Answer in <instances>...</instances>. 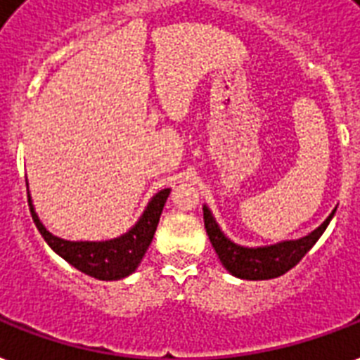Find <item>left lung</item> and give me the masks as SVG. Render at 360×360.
I'll return each instance as SVG.
<instances>
[{"label": "left lung", "instance_id": "left-lung-1", "mask_svg": "<svg viewBox=\"0 0 360 360\" xmlns=\"http://www.w3.org/2000/svg\"><path fill=\"white\" fill-rule=\"evenodd\" d=\"M334 212L336 208L328 214L327 219L317 229H314L302 238L253 248L240 246L231 240L229 236H225L214 218V214L206 205L202 206V218H205V229L212 242V248L216 250L219 261L229 274L240 278V280H272V278H278V276L285 274L287 270L293 269L295 264L310 252L330 224Z\"/></svg>", "mask_w": 360, "mask_h": 360}]
</instances>
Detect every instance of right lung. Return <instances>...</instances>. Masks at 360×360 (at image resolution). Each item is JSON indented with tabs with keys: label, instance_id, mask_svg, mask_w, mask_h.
Segmentation results:
<instances>
[{
	"label": "right lung",
	"instance_id": "1",
	"mask_svg": "<svg viewBox=\"0 0 360 360\" xmlns=\"http://www.w3.org/2000/svg\"><path fill=\"white\" fill-rule=\"evenodd\" d=\"M169 195H171V188L158 191L148 200L139 221L127 233L116 236V238H108V240H65V238L52 235L39 219L30 193H27V200H30L32 218L37 225L39 233L60 257H63L67 263L73 264L75 269L91 276V278L112 281L127 278L141 264L144 253L152 244Z\"/></svg>",
	"mask_w": 360,
	"mask_h": 360
}]
</instances>
